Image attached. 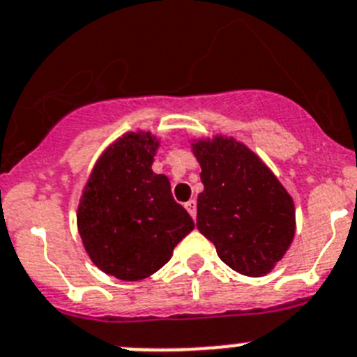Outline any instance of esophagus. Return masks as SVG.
<instances>
[{"mask_svg":"<svg viewBox=\"0 0 357 357\" xmlns=\"http://www.w3.org/2000/svg\"><path fill=\"white\" fill-rule=\"evenodd\" d=\"M185 208L188 210V213H190L192 217H196V213H197V201L196 199L187 201V203H185Z\"/></svg>","mask_w":357,"mask_h":357,"instance_id":"esophagus-1","label":"esophagus"}]
</instances>
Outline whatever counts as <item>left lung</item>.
<instances>
[{"label":"left lung","mask_w":357,"mask_h":357,"mask_svg":"<svg viewBox=\"0 0 357 357\" xmlns=\"http://www.w3.org/2000/svg\"><path fill=\"white\" fill-rule=\"evenodd\" d=\"M201 165L197 230L219 259L246 277H264L294 237V203L262 158L234 136L190 140Z\"/></svg>","instance_id":"obj_1"}]
</instances>
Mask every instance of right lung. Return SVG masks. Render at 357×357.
<instances>
[{"label": "right lung", "instance_id": "add662e5", "mask_svg": "<svg viewBox=\"0 0 357 357\" xmlns=\"http://www.w3.org/2000/svg\"><path fill=\"white\" fill-rule=\"evenodd\" d=\"M160 138L129 131L105 147L88 176L77 208V228L91 262L105 275L136 282L167 264L194 230L188 212L153 161Z\"/></svg>", "mask_w": 357, "mask_h": 357}]
</instances>
